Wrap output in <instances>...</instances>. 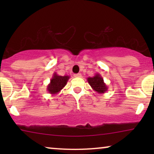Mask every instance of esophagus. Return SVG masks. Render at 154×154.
<instances>
[{"mask_svg": "<svg viewBox=\"0 0 154 154\" xmlns=\"http://www.w3.org/2000/svg\"><path fill=\"white\" fill-rule=\"evenodd\" d=\"M73 75H74V77H77V78H80L82 76V75L81 74V73H75V74H74Z\"/></svg>", "mask_w": 154, "mask_h": 154, "instance_id": "esophagus-1", "label": "esophagus"}]
</instances>
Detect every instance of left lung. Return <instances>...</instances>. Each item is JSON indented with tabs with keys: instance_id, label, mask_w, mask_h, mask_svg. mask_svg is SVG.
<instances>
[{
	"instance_id": "1",
	"label": "left lung",
	"mask_w": 154,
	"mask_h": 154,
	"mask_svg": "<svg viewBox=\"0 0 154 154\" xmlns=\"http://www.w3.org/2000/svg\"><path fill=\"white\" fill-rule=\"evenodd\" d=\"M87 81L93 90L97 93L104 94L108 90V87L104 82V79L99 73H96L93 77H88Z\"/></svg>"
}]
</instances>
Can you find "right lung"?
<instances>
[{"mask_svg": "<svg viewBox=\"0 0 154 154\" xmlns=\"http://www.w3.org/2000/svg\"><path fill=\"white\" fill-rule=\"evenodd\" d=\"M70 76L69 75H59L57 73H54L50 83L47 86V90L50 94H56L60 92L66 85Z\"/></svg>", "mask_w": 154, "mask_h": 154, "instance_id": "right-lung-1", "label": "right lung"}]
</instances>
